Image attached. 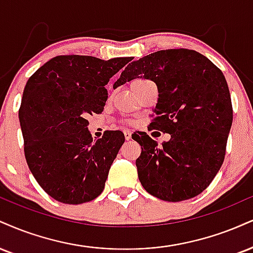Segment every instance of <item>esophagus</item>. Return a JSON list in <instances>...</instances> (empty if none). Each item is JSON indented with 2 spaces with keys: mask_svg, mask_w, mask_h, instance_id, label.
Masks as SVG:
<instances>
[{
  "mask_svg": "<svg viewBox=\"0 0 253 253\" xmlns=\"http://www.w3.org/2000/svg\"><path fill=\"white\" fill-rule=\"evenodd\" d=\"M124 134H125V139L126 140H130V138H132V132H130L129 129H125Z\"/></svg>",
  "mask_w": 253,
  "mask_h": 253,
  "instance_id": "34e87169",
  "label": "esophagus"
}]
</instances>
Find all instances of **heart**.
Wrapping results in <instances>:
<instances>
[{"label": "heart", "mask_w": 253, "mask_h": 253, "mask_svg": "<svg viewBox=\"0 0 253 253\" xmlns=\"http://www.w3.org/2000/svg\"><path fill=\"white\" fill-rule=\"evenodd\" d=\"M135 81H139V80H135ZM135 81H134V82H135Z\"/></svg>", "instance_id": "1"}]
</instances>
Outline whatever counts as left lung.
<instances>
[{"label":"left lung","instance_id":"1","mask_svg":"<svg viewBox=\"0 0 253 253\" xmlns=\"http://www.w3.org/2000/svg\"><path fill=\"white\" fill-rule=\"evenodd\" d=\"M138 78L158 87L152 128L171 135L161 146L145 132L132 136L141 146L139 180L161 200L191 199L223 165L233 119L227 82L208 57L190 49L159 50L133 61L113 88Z\"/></svg>","mask_w":253,"mask_h":253}]
</instances>
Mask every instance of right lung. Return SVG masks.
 <instances>
[{"label": "right lung", "mask_w": 253, "mask_h": 253, "mask_svg": "<svg viewBox=\"0 0 253 253\" xmlns=\"http://www.w3.org/2000/svg\"><path fill=\"white\" fill-rule=\"evenodd\" d=\"M129 61L60 55L27 81L19 111L24 156L40 186L57 202L78 205L103 191L125 135L108 130L93 140L86 118L103 111L105 86Z\"/></svg>", "instance_id": "right-lung-1"}]
</instances>
